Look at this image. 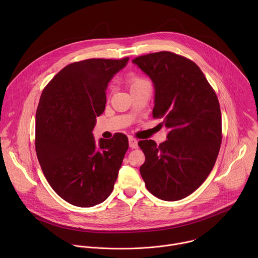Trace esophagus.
<instances>
[{"mask_svg":"<svg viewBox=\"0 0 258 258\" xmlns=\"http://www.w3.org/2000/svg\"><path fill=\"white\" fill-rule=\"evenodd\" d=\"M128 145L132 149H137L138 148V141L134 138H128Z\"/></svg>","mask_w":258,"mask_h":258,"instance_id":"34e87169","label":"esophagus"}]
</instances>
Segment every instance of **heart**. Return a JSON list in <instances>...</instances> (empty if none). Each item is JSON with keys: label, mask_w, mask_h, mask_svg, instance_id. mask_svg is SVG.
I'll return each mask as SVG.
<instances>
[{"label": "heart", "mask_w": 258, "mask_h": 258, "mask_svg": "<svg viewBox=\"0 0 258 258\" xmlns=\"http://www.w3.org/2000/svg\"><path fill=\"white\" fill-rule=\"evenodd\" d=\"M146 83H148V82H146V81H144L142 79H135L131 83V89H133L135 87H138V86H141V85H144Z\"/></svg>", "instance_id": "1"}]
</instances>
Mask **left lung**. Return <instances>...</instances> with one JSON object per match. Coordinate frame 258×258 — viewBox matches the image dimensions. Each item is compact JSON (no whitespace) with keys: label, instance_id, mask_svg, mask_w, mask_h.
I'll list each match as a JSON object with an SVG mask.
<instances>
[{"label":"left lung","instance_id":"left-lung-1","mask_svg":"<svg viewBox=\"0 0 258 258\" xmlns=\"http://www.w3.org/2000/svg\"><path fill=\"white\" fill-rule=\"evenodd\" d=\"M154 86L153 116L163 118L168 134L159 146L138 144L145 154L141 175L148 191L164 201L186 198L208 176L222 144L217 97L201 69L171 52L133 60Z\"/></svg>","mask_w":258,"mask_h":258}]
</instances>
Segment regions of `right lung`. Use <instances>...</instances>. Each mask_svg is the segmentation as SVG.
<instances>
[{
    "instance_id": "obj_1",
    "label": "right lung",
    "mask_w": 258,
    "mask_h": 258,
    "mask_svg": "<svg viewBox=\"0 0 258 258\" xmlns=\"http://www.w3.org/2000/svg\"><path fill=\"white\" fill-rule=\"evenodd\" d=\"M128 58L88 59L60 70L42 93L35 114V151L53 190L66 202L92 207L111 194L127 137L95 140L109 82Z\"/></svg>"
}]
</instances>
